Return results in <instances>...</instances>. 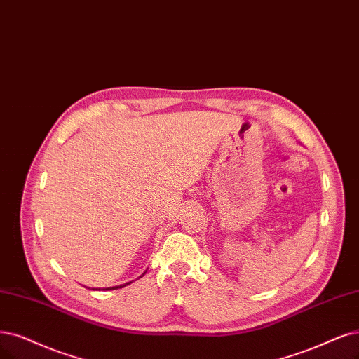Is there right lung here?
<instances>
[{
  "label": "right lung",
  "instance_id": "obj_1",
  "mask_svg": "<svg viewBox=\"0 0 359 359\" xmlns=\"http://www.w3.org/2000/svg\"><path fill=\"white\" fill-rule=\"evenodd\" d=\"M143 275H144V273H143ZM143 275H142V276H143ZM142 276H140V278H142ZM128 284H130V283H127V284H124V285H128ZM124 285H118V287H114V288H121V287H124ZM106 290H112V288H106Z\"/></svg>",
  "mask_w": 359,
  "mask_h": 359
}]
</instances>
